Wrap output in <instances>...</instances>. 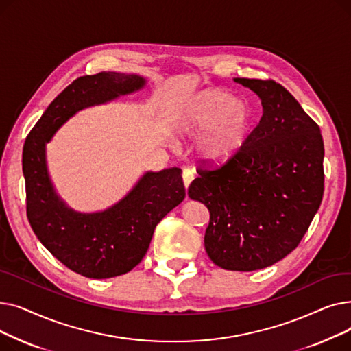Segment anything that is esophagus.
Masks as SVG:
<instances>
[{
    "label": "esophagus",
    "instance_id": "34e87169",
    "mask_svg": "<svg viewBox=\"0 0 351 351\" xmlns=\"http://www.w3.org/2000/svg\"><path fill=\"white\" fill-rule=\"evenodd\" d=\"M193 178H195V175H193V172L191 171V169H183L182 171V179H183V183H185V188L188 189L189 188V185H191V182L193 180Z\"/></svg>",
    "mask_w": 351,
    "mask_h": 351
}]
</instances>
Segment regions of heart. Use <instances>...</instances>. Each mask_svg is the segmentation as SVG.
I'll return each mask as SVG.
<instances>
[{
	"mask_svg": "<svg viewBox=\"0 0 351 351\" xmlns=\"http://www.w3.org/2000/svg\"><path fill=\"white\" fill-rule=\"evenodd\" d=\"M186 129L204 131L199 151L212 162L233 158L246 143L252 129V109L243 99L222 90H208L189 106Z\"/></svg>",
	"mask_w": 351,
	"mask_h": 351,
	"instance_id": "b5f03b06",
	"label": "heart"
}]
</instances>
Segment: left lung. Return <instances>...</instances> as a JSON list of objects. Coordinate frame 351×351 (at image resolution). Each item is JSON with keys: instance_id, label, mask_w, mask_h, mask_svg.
Instances as JSON below:
<instances>
[{"instance_id": "8db88e82", "label": "left lung", "mask_w": 351, "mask_h": 351, "mask_svg": "<svg viewBox=\"0 0 351 351\" xmlns=\"http://www.w3.org/2000/svg\"><path fill=\"white\" fill-rule=\"evenodd\" d=\"M262 99L263 115L233 158L204 160L188 195L209 209L205 249L222 269L252 271L302 242L324 192L319 125L273 80L236 78Z\"/></svg>"}]
</instances>
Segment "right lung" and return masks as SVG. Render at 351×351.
Returning a JSON list of instances; mask_svg holds the SVG:
<instances>
[{
	"instance_id": "obj_1",
	"label": "right lung",
	"mask_w": 351,
	"mask_h": 351,
	"mask_svg": "<svg viewBox=\"0 0 351 351\" xmlns=\"http://www.w3.org/2000/svg\"><path fill=\"white\" fill-rule=\"evenodd\" d=\"M143 84L138 75L119 72L80 77L51 102L24 143L28 222L53 257L85 278H115L141 263L156 225L185 199L182 171L147 172L114 208L81 215L65 208L53 193L45 166V142L77 110L128 94Z\"/></svg>"
}]
</instances>
